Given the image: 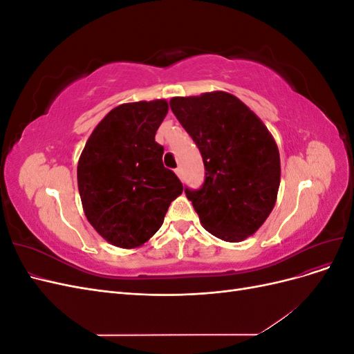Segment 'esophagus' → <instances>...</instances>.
I'll return each mask as SVG.
<instances>
[{
    "mask_svg": "<svg viewBox=\"0 0 354 354\" xmlns=\"http://www.w3.org/2000/svg\"><path fill=\"white\" fill-rule=\"evenodd\" d=\"M176 174L181 178V174H183V171H181V167H177V168H176Z\"/></svg>",
    "mask_w": 354,
    "mask_h": 354,
    "instance_id": "1",
    "label": "esophagus"
}]
</instances>
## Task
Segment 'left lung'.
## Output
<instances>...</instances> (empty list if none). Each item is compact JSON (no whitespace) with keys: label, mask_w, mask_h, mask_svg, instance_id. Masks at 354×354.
I'll list each match as a JSON object with an SVG mask.
<instances>
[{"label":"left lung","mask_w":354,"mask_h":354,"mask_svg":"<svg viewBox=\"0 0 354 354\" xmlns=\"http://www.w3.org/2000/svg\"><path fill=\"white\" fill-rule=\"evenodd\" d=\"M171 111L199 147L205 181L185 189L203 229L241 242L270 216L281 183L279 149L263 121L226 91L173 97Z\"/></svg>","instance_id":"left-lung-1"}]
</instances>
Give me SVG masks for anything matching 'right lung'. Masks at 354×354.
Returning a JSON list of instances; mask_svg holds the SVG:
<instances>
[{
	"mask_svg": "<svg viewBox=\"0 0 354 354\" xmlns=\"http://www.w3.org/2000/svg\"><path fill=\"white\" fill-rule=\"evenodd\" d=\"M168 102L116 106L94 128L78 160V189L85 217L100 236L120 248L142 246L162 226L169 203L183 192L164 167L155 134Z\"/></svg>",
	"mask_w": 354,
	"mask_h": 354,
	"instance_id": "right-lung-1",
	"label": "right lung"
}]
</instances>
